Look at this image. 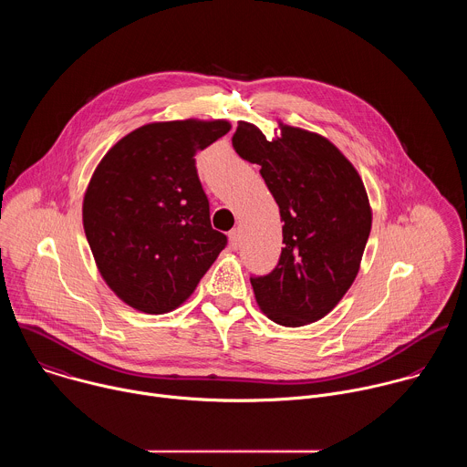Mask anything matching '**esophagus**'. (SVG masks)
I'll list each match as a JSON object with an SVG mask.
<instances>
[{
  "instance_id": "1",
  "label": "esophagus",
  "mask_w": 467,
  "mask_h": 467,
  "mask_svg": "<svg viewBox=\"0 0 467 467\" xmlns=\"http://www.w3.org/2000/svg\"><path fill=\"white\" fill-rule=\"evenodd\" d=\"M229 242H231V247L236 249L240 245V229H233L229 233Z\"/></svg>"
}]
</instances>
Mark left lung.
Returning <instances> with one entry per match:
<instances>
[{
  "mask_svg": "<svg viewBox=\"0 0 467 467\" xmlns=\"http://www.w3.org/2000/svg\"><path fill=\"white\" fill-rule=\"evenodd\" d=\"M281 130L270 142L240 121L233 148L260 166L285 222L277 265L268 275H251L256 303L272 321L301 327L328 314L353 285L371 211L360 175L338 148L316 132Z\"/></svg>",
  "mask_w": 467,
  "mask_h": 467,
  "instance_id": "left-lung-1",
  "label": "left lung"
}]
</instances>
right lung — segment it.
Segmentation results:
<instances>
[{
	"instance_id": "1",
	"label": "right lung",
	"mask_w": 467,
	"mask_h": 467,
	"mask_svg": "<svg viewBox=\"0 0 467 467\" xmlns=\"http://www.w3.org/2000/svg\"><path fill=\"white\" fill-rule=\"evenodd\" d=\"M229 129L223 119L150 123L96 168L83 203L87 240L105 283L132 308H177L225 249L193 157Z\"/></svg>"
}]
</instances>
